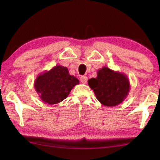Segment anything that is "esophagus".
I'll list each match as a JSON object with an SVG mask.
<instances>
[{
  "mask_svg": "<svg viewBox=\"0 0 160 160\" xmlns=\"http://www.w3.org/2000/svg\"><path fill=\"white\" fill-rule=\"evenodd\" d=\"M87 80H88V78L85 76H82L80 77V82H82V84H86L87 82Z\"/></svg>",
  "mask_w": 160,
  "mask_h": 160,
  "instance_id": "obj_1",
  "label": "esophagus"
}]
</instances>
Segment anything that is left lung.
Returning <instances> with one entry per match:
<instances>
[{
	"label": "left lung",
	"instance_id": "1",
	"mask_svg": "<svg viewBox=\"0 0 160 160\" xmlns=\"http://www.w3.org/2000/svg\"><path fill=\"white\" fill-rule=\"evenodd\" d=\"M96 78L88 80V84L100 102L106 107L121 104L130 91V82L127 75L104 67L98 71Z\"/></svg>",
	"mask_w": 160,
	"mask_h": 160
}]
</instances>
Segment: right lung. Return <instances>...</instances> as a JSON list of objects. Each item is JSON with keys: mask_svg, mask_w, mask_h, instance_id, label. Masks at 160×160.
<instances>
[{"mask_svg": "<svg viewBox=\"0 0 160 160\" xmlns=\"http://www.w3.org/2000/svg\"><path fill=\"white\" fill-rule=\"evenodd\" d=\"M78 84L79 80L71 76L67 67L56 65L38 76L34 88L44 103L56 104L67 98Z\"/></svg>", "mask_w": 160, "mask_h": 160, "instance_id": "1", "label": "right lung"}]
</instances>
